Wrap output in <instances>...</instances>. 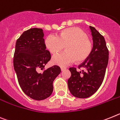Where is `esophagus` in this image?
<instances>
[{"label": "esophagus", "mask_w": 120, "mask_h": 120, "mask_svg": "<svg viewBox=\"0 0 120 120\" xmlns=\"http://www.w3.org/2000/svg\"><path fill=\"white\" fill-rule=\"evenodd\" d=\"M65 69H66V68H63V67H61V71H64V70H65Z\"/></svg>", "instance_id": "obj_1"}]
</instances>
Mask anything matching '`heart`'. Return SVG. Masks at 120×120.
<instances>
[{
  "label": "heart",
  "instance_id": "1",
  "mask_svg": "<svg viewBox=\"0 0 120 120\" xmlns=\"http://www.w3.org/2000/svg\"><path fill=\"white\" fill-rule=\"evenodd\" d=\"M45 45L50 52L55 54L64 48L66 51L56 54L52 58L53 64L60 66H67L76 60L83 62L91 54L93 44L87 33L79 27H71L61 31L58 36L48 35Z\"/></svg>",
  "mask_w": 120,
  "mask_h": 120
}]
</instances>
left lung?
Instances as JSON below:
<instances>
[{"label":"left lung","instance_id":"obj_1","mask_svg":"<svg viewBox=\"0 0 120 120\" xmlns=\"http://www.w3.org/2000/svg\"><path fill=\"white\" fill-rule=\"evenodd\" d=\"M89 28L94 42L91 54L79 65V69L84 70L77 71L76 68H69L71 76L68 80L71 93L80 98L89 97L99 89L103 82L109 60V50L105 38L93 26Z\"/></svg>","mask_w":120,"mask_h":120}]
</instances>
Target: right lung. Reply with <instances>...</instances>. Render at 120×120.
Returning a JSON list of instances; mask_svg holds the SVG:
<instances>
[{
	"instance_id": "obj_1",
	"label": "right lung",
	"mask_w": 120,
	"mask_h": 120,
	"mask_svg": "<svg viewBox=\"0 0 120 120\" xmlns=\"http://www.w3.org/2000/svg\"><path fill=\"white\" fill-rule=\"evenodd\" d=\"M42 29L31 28L17 40L13 59L19 84L26 95L35 100L47 98L53 91V81L61 72L56 65L44 69L51 59L46 49ZM40 68L41 73L38 72Z\"/></svg>"
}]
</instances>
